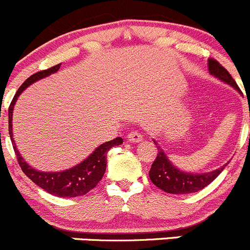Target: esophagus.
I'll list each match as a JSON object with an SVG mask.
<instances>
[{
    "mask_svg": "<svg viewBox=\"0 0 250 250\" xmlns=\"http://www.w3.org/2000/svg\"><path fill=\"white\" fill-rule=\"evenodd\" d=\"M127 138L132 143H138V142H141L143 139V134L141 132H138V130H132V132H129Z\"/></svg>",
    "mask_w": 250,
    "mask_h": 250,
    "instance_id": "esophagus-1",
    "label": "esophagus"
}]
</instances>
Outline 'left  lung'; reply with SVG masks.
Segmentation results:
<instances>
[{"label":"left lung","instance_id":"1","mask_svg":"<svg viewBox=\"0 0 250 250\" xmlns=\"http://www.w3.org/2000/svg\"><path fill=\"white\" fill-rule=\"evenodd\" d=\"M208 70L213 76L218 78L220 80L225 81L228 85L233 86L235 90L241 91L239 87H238L237 83L234 81V79L227 71V69L223 67L216 59H212V58L208 59ZM155 146H158V144L155 143ZM225 167L213 170L211 172H206V174H190V172H184L181 170H179L178 167H175L169 162V159H167L164 151L158 146L157 158H155V160L151 164L150 171H149V178H150L151 183L154 185L157 186V188H162L165 192L181 195V193L197 192V191L206 188L207 185H209L222 172Z\"/></svg>","mask_w":250,"mask_h":250}]
</instances>
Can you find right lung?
<instances>
[{
    "instance_id": "right-lung-1",
    "label": "right lung",
    "mask_w": 250,
    "mask_h": 250,
    "mask_svg": "<svg viewBox=\"0 0 250 250\" xmlns=\"http://www.w3.org/2000/svg\"><path fill=\"white\" fill-rule=\"evenodd\" d=\"M60 65L62 64H58L46 70H42V71L36 72V74L29 76L21 85V87L18 88L12 102H11V104L8 107V132L9 137H11V141H12V146L13 149H15L18 164H20L22 171L27 175L30 180L33 181L36 185H38L39 188L45 190L46 192L58 196V197H78V196H83L85 193H87L88 191L92 190L100 183V180L104 176V171H106L107 151L112 146L122 144L123 139L121 137H117V138L101 144L83 163L78 164L76 167H71V169L60 172L38 171V170L29 167L23 160V158L21 157L20 151L17 150V146H16L15 141L12 138V113L13 108H15V104L17 101V97L20 96L22 91L25 87H28L30 83H33L37 80H41V79L50 75L53 72H57L60 69Z\"/></svg>"
}]
</instances>
